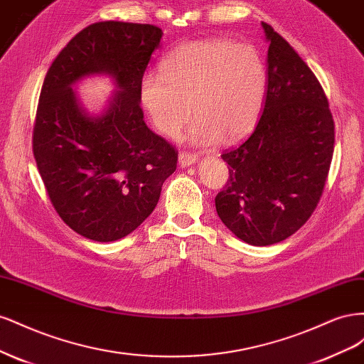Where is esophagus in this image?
I'll use <instances>...</instances> for the list:
<instances>
[{
	"label": "esophagus",
	"instance_id": "34e87169",
	"mask_svg": "<svg viewBox=\"0 0 364 364\" xmlns=\"http://www.w3.org/2000/svg\"><path fill=\"white\" fill-rule=\"evenodd\" d=\"M197 161V155L188 151H181L179 153V165L181 167H188V165H193Z\"/></svg>",
	"mask_w": 364,
	"mask_h": 364
}]
</instances>
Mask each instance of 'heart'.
Here are the masks:
<instances>
[{
    "mask_svg": "<svg viewBox=\"0 0 364 364\" xmlns=\"http://www.w3.org/2000/svg\"><path fill=\"white\" fill-rule=\"evenodd\" d=\"M267 90V67L250 43L228 38L185 42L161 62V74L139 83V100L162 135L174 136L197 117L188 139L214 146L247 136L259 118Z\"/></svg>",
    "mask_w": 364,
    "mask_h": 364,
    "instance_id": "b5f03b06",
    "label": "heart"
}]
</instances>
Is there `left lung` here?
Returning a JSON list of instances; mask_svg holds the SVG:
<instances>
[{
	"mask_svg": "<svg viewBox=\"0 0 364 364\" xmlns=\"http://www.w3.org/2000/svg\"><path fill=\"white\" fill-rule=\"evenodd\" d=\"M267 91L252 135L222 158L229 179L215 197L225 226L252 246L293 235L321 200L334 153V119L313 71L272 26L261 23Z\"/></svg>",
	"mask_w": 364,
	"mask_h": 364,
	"instance_id": "8db88e82",
	"label": "left lung"
}]
</instances>
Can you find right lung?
Returning a JSON list of instances; mask_svg holds the SVG:
<instances>
[{"label": "right lung", "mask_w": 364, "mask_h": 364, "mask_svg": "<svg viewBox=\"0 0 364 364\" xmlns=\"http://www.w3.org/2000/svg\"><path fill=\"white\" fill-rule=\"evenodd\" d=\"M162 30L103 21L87 26L54 59L33 126L35 155L51 205L77 234L94 241L129 235L158 205L178 150L151 132L139 106V83ZM109 73L119 87L100 116L80 106L72 85Z\"/></svg>", "instance_id": "right-lung-1"}]
</instances>
